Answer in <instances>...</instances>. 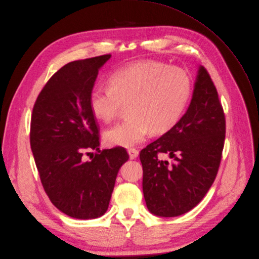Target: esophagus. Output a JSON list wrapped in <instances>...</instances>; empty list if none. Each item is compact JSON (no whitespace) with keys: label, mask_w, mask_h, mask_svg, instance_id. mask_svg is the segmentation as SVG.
I'll return each mask as SVG.
<instances>
[{"label":"esophagus","mask_w":259,"mask_h":259,"mask_svg":"<svg viewBox=\"0 0 259 259\" xmlns=\"http://www.w3.org/2000/svg\"><path fill=\"white\" fill-rule=\"evenodd\" d=\"M127 153H128V155H130V159H132V160L136 159L137 157H138V155H139L138 149H136V148H130V149L127 150Z\"/></svg>","instance_id":"34e87169"}]
</instances>
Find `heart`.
I'll return each mask as SVG.
<instances>
[{
	"label": "heart",
	"mask_w": 259,
	"mask_h": 259,
	"mask_svg": "<svg viewBox=\"0 0 259 259\" xmlns=\"http://www.w3.org/2000/svg\"><path fill=\"white\" fill-rule=\"evenodd\" d=\"M190 95L191 81L183 69L157 60H139L116 70L110 85L94 88L90 109L108 122L128 104L130 118L103 134L109 146L127 148L144 142L151 133L172 128L183 116Z\"/></svg>",
	"instance_id": "b5f03b06"
}]
</instances>
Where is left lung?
<instances>
[{
  "mask_svg": "<svg viewBox=\"0 0 259 259\" xmlns=\"http://www.w3.org/2000/svg\"><path fill=\"white\" fill-rule=\"evenodd\" d=\"M225 133L218 91L206 69L199 66L186 113L140 153L142 188L150 213L179 217L203 200L219 170ZM159 153H167L172 162L160 160Z\"/></svg>",
  "mask_w": 259,
  "mask_h": 259,
  "instance_id": "1",
  "label": "left lung"
}]
</instances>
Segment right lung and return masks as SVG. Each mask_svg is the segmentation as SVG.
I'll return each mask as SVG.
<instances>
[{
    "instance_id": "obj_1",
    "label": "right lung",
    "mask_w": 259,
    "mask_h": 259,
    "mask_svg": "<svg viewBox=\"0 0 259 259\" xmlns=\"http://www.w3.org/2000/svg\"><path fill=\"white\" fill-rule=\"evenodd\" d=\"M111 56L59 69L41 90L31 116L30 145L42 187L57 209L78 220L105 213L118 171L130 158L123 147L99 150V130L90 109L98 72ZM89 149L99 154L84 161Z\"/></svg>"
}]
</instances>
